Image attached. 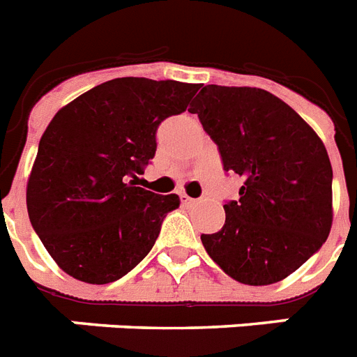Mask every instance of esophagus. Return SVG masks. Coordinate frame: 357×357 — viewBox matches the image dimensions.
Returning a JSON list of instances; mask_svg holds the SVG:
<instances>
[{"mask_svg":"<svg viewBox=\"0 0 357 357\" xmlns=\"http://www.w3.org/2000/svg\"><path fill=\"white\" fill-rule=\"evenodd\" d=\"M179 199H181V204H183V205H192L194 202H196V199L190 198V196H187V194H185V192L179 194Z\"/></svg>","mask_w":357,"mask_h":357,"instance_id":"esophagus-1","label":"esophagus"}]
</instances>
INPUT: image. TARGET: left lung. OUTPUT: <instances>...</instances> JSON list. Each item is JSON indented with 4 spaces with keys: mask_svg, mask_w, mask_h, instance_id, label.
Returning <instances> with one entry per match:
<instances>
[{
    "mask_svg": "<svg viewBox=\"0 0 357 357\" xmlns=\"http://www.w3.org/2000/svg\"><path fill=\"white\" fill-rule=\"evenodd\" d=\"M242 179L225 224L202 234L208 257L249 286L299 269L332 227V165L323 141L279 97L259 88L205 86L188 108Z\"/></svg>",
    "mask_w": 357,
    "mask_h": 357,
    "instance_id": "left-lung-1",
    "label": "left lung"
}]
</instances>
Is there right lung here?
I'll list each match as a JSON object with an SVG mask.
<instances>
[{"label": "right lung", "mask_w": 357, "mask_h": 357, "mask_svg": "<svg viewBox=\"0 0 357 357\" xmlns=\"http://www.w3.org/2000/svg\"><path fill=\"white\" fill-rule=\"evenodd\" d=\"M198 84L124 77L95 86L53 117L27 185L33 229L75 279L108 284L150 253L178 194L137 187L159 124L187 109Z\"/></svg>", "instance_id": "obj_1"}]
</instances>
